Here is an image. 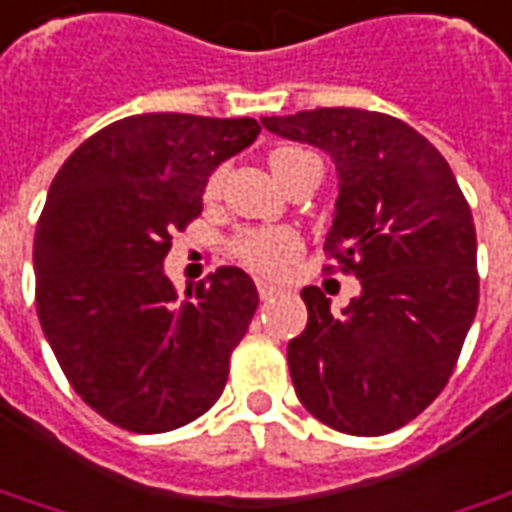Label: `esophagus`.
<instances>
[{"label":"esophagus","mask_w":512,"mask_h":512,"mask_svg":"<svg viewBox=\"0 0 512 512\" xmlns=\"http://www.w3.org/2000/svg\"><path fill=\"white\" fill-rule=\"evenodd\" d=\"M257 294H260V300H271V297H277V294H280V288L271 283H257Z\"/></svg>","instance_id":"1"}]
</instances>
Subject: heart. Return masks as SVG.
I'll return each instance as SVG.
<instances>
[{
    "label": "heart",
    "instance_id": "1",
    "mask_svg": "<svg viewBox=\"0 0 512 512\" xmlns=\"http://www.w3.org/2000/svg\"><path fill=\"white\" fill-rule=\"evenodd\" d=\"M314 154L308 151H300V148H277L274 154L269 156V165L274 170V176L285 182V176L294 170L297 162L302 159H311ZM224 173L227 170L218 168L207 179V187L204 193L207 198H218L221 196V187H224ZM232 255L238 263H243L249 271L255 274H263V277H274L280 271L288 269V263L294 257L300 255L302 241L297 232L283 227H255V229H241L235 238H232Z\"/></svg>",
    "mask_w": 512,
    "mask_h": 512
}]
</instances>
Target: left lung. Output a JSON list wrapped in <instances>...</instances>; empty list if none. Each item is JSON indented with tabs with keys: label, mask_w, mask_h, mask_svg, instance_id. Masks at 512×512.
Segmentation results:
<instances>
[{
	"label": "left lung",
	"mask_w": 512,
	"mask_h": 512,
	"mask_svg": "<svg viewBox=\"0 0 512 512\" xmlns=\"http://www.w3.org/2000/svg\"><path fill=\"white\" fill-rule=\"evenodd\" d=\"M263 125L333 156L342 182L322 271L361 280L342 314L322 288L302 291L308 325L288 342L297 398L342 434L401 429L443 392L476 316L471 207L443 154L398 117L314 109Z\"/></svg>",
	"instance_id": "8db88e82"
}]
</instances>
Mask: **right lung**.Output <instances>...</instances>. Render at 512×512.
Returning a JSON list of instances; mask_svg holds the SVG:
<instances>
[{"mask_svg":"<svg viewBox=\"0 0 512 512\" xmlns=\"http://www.w3.org/2000/svg\"><path fill=\"white\" fill-rule=\"evenodd\" d=\"M257 134L252 117L134 114L52 179L33 243L38 322L72 389L120 429L187 426L227 387L260 302L252 277L221 266L179 300L162 263L207 176Z\"/></svg>","mask_w":512,"mask_h":512,"instance_id":"obj_1","label":"right lung"}]
</instances>
